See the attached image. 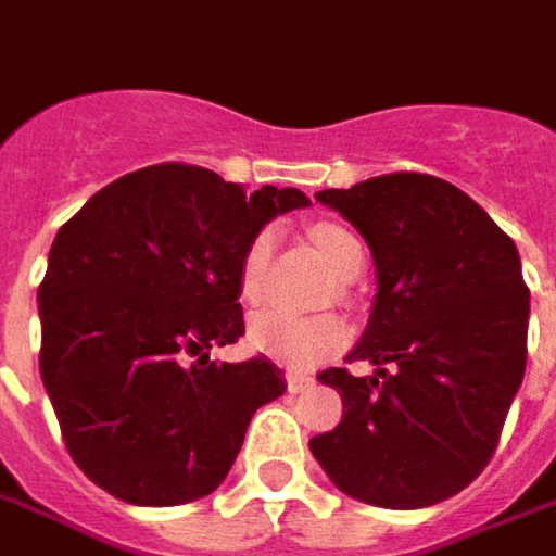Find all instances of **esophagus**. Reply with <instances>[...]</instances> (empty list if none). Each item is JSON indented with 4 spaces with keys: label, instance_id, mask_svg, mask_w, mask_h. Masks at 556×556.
<instances>
[{
    "label": "esophagus",
    "instance_id": "1",
    "mask_svg": "<svg viewBox=\"0 0 556 556\" xmlns=\"http://www.w3.org/2000/svg\"><path fill=\"white\" fill-rule=\"evenodd\" d=\"M286 386H289V392H292V395H299V392H307V389L314 386V379L304 374H289L286 376Z\"/></svg>",
    "mask_w": 556,
    "mask_h": 556
}]
</instances>
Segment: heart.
I'll use <instances>...</instances> for the list:
<instances>
[{
  "label": "heart",
  "instance_id": "heart-1",
  "mask_svg": "<svg viewBox=\"0 0 556 556\" xmlns=\"http://www.w3.org/2000/svg\"><path fill=\"white\" fill-rule=\"evenodd\" d=\"M311 239L324 252L326 264L332 267L336 277L345 282L361 277L367 264V249L357 232H351L342 224L324 220L311 227ZM270 254H274V232H254L239 261V295L245 304H257L264 299ZM345 339H349V329L336 314H292L286 307H267L249 320V345L295 370L317 367Z\"/></svg>",
  "mask_w": 556,
  "mask_h": 556
}]
</instances>
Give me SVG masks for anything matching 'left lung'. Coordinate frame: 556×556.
<instances>
[{"label": "left lung", "instance_id": "obj_1", "mask_svg": "<svg viewBox=\"0 0 556 556\" xmlns=\"http://www.w3.org/2000/svg\"><path fill=\"white\" fill-rule=\"evenodd\" d=\"M317 202L374 254L370 324L345 361H370L376 374L317 376L345 410L311 454L364 504H439L485 470L522 382L529 289L517 245L467 192L429 174H382Z\"/></svg>", "mask_w": 556, "mask_h": 556}]
</instances>
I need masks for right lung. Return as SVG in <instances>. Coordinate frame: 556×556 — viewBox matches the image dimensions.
<instances>
[{
  "instance_id": "add662e5",
  "label": "right lung",
  "mask_w": 556,
  "mask_h": 556,
  "mask_svg": "<svg viewBox=\"0 0 556 556\" xmlns=\"http://www.w3.org/2000/svg\"><path fill=\"white\" fill-rule=\"evenodd\" d=\"M302 189L152 164L109 182L55 236L39 282V374L74 464L109 495L174 507L230 472L254 410L286 392L264 354L214 364L242 332L239 261Z\"/></svg>"
}]
</instances>
